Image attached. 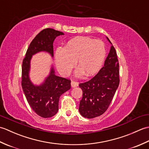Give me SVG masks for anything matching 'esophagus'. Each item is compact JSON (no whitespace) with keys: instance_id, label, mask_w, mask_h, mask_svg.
<instances>
[{"instance_id":"esophagus-1","label":"esophagus","mask_w":149,"mask_h":149,"mask_svg":"<svg viewBox=\"0 0 149 149\" xmlns=\"http://www.w3.org/2000/svg\"><path fill=\"white\" fill-rule=\"evenodd\" d=\"M78 83H77V82H75V81H72L71 82V86L72 88H75V87H77L78 86Z\"/></svg>"}]
</instances>
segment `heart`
Segmentation results:
<instances>
[{"label": "heart", "mask_w": 149, "mask_h": 149, "mask_svg": "<svg viewBox=\"0 0 149 149\" xmlns=\"http://www.w3.org/2000/svg\"><path fill=\"white\" fill-rule=\"evenodd\" d=\"M106 55V47L101 40L79 36L70 40L65 47H59L55 54V62L58 71L66 76L76 64L79 66L75 75L87 76L96 74L100 70Z\"/></svg>", "instance_id": "1"}]
</instances>
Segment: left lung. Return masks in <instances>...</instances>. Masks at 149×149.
Segmentation results:
<instances>
[{
    "instance_id": "left-lung-1",
    "label": "left lung",
    "mask_w": 149,
    "mask_h": 149,
    "mask_svg": "<svg viewBox=\"0 0 149 149\" xmlns=\"http://www.w3.org/2000/svg\"><path fill=\"white\" fill-rule=\"evenodd\" d=\"M106 38L112 45L108 38ZM119 83L118 60L112 45L99 73L90 81L79 85L83 90L79 107L81 115L87 118L102 115L111 102Z\"/></svg>"
}]
</instances>
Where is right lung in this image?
<instances>
[{
    "label": "right lung",
    "mask_w": 149,
    "mask_h": 149,
    "mask_svg": "<svg viewBox=\"0 0 149 149\" xmlns=\"http://www.w3.org/2000/svg\"><path fill=\"white\" fill-rule=\"evenodd\" d=\"M64 33L50 28L42 30L30 43L22 67V86L28 103L38 115L43 118L54 116L58 111L59 97L70 89L71 81L57 76L53 66L42 84L34 85L29 78L31 59L40 52H47L54 56L53 42Z\"/></svg>",
    "instance_id": "right-lung-1"
}]
</instances>
